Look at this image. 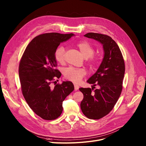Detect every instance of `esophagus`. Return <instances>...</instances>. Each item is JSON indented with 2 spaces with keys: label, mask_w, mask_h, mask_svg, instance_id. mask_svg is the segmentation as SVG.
I'll list each match as a JSON object with an SVG mask.
<instances>
[{
  "label": "esophagus",
  "mask_w": 146,
  "mask_h": 146,
  "mask_svg": "<svg viewBox=\"0 0 146 146\" xmlns=\"http://www.w3.org/2000/svg\"><path fill=\"white\" fill-rule=\"evenodd\" d=\"M74 88H75V91H77L78 89H79V86L77 84H74Z\"/></svg>",
  "instance_id": "34e87169"
}]
</instances>
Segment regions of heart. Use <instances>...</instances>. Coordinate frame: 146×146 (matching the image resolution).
Instances as JSON below:
<instances>
[{
  "mask_svg": "<svg viewBox=\"0 0 146 146\" xmlns=\"http://www.w3.org/2000/svg\"><path fill=\"white\" fill-rule=\"evenodd\" d=\"M82 54L85 58H89V61L91 64H94L97 62V59L93 57L94 49L93 47L86 41H81L76 44ZM65 49L63 46L58 47L54 53L56 61L59 63H62L64 61ZM86 74V71L83 68H68L65 70L64 75L65 78L74 82H78L82 78V77Z\"/></svg>",
  "mask_w": 146,
  "mask_h": 146,
  "instance_id": "heart-1",
  "label": "heart"
}]
</instances>
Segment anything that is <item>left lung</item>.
<instances>
[{
    "mask_svg": "<svg viewBox=\"0 0 146 146\" xmlns=\"http://www.w3.org/2000/svg\"><path fill=\"white\" fill-rule=\"evenodd\" d=\"M84 36L99 42L104 50L99 68L87 80L88 83L92 84V89H79L84 95L80 105L83 114L90 119H98L113 110L120 96L125 73L124 61L117 43L110 36L92 32ZM96 85L99 88L94 90Z\"/></svg>",
    "mask_w": 146,
    "mask_h": 146,
    "instance_id": "left-lung-1",
    "label": "left lung"
}]
</instances>
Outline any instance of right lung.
<instances>
[{"instance_id": "1", "label": "right lung", "mask_w": 146, "mask_h": 146, "mask_svg": "<svg viewBox=\"0 0 146 146\" xmlns=\"http://www.w3.org/2000/svg\"><path fill=\"white\" fill-rule=\"evenodd\" d=\"M74 35L42 34L31 41L21 60L19 75L23 96L33 112L46 120L61 115L64 100L74 90L72 82L68 81L51 87L54 77L61 76L55 69V51L61 43Z\"/></svg>"}]
</instances>
